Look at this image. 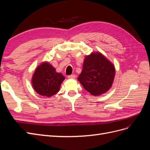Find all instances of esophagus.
Segmentation results:
<instances>
[{
    "instance_id": "34e87169",
    "label": "esophagus",
    "mask_w": 150,
    "mask_h": 150,
    "mask_svg": "<svg viewBox=\"0 0 150 150\" xmlns=\"http://www.w3.org/2000/svg\"><path fill=\"white\" fill-rule=\"evenodd\" d=\"M67 78L69 79H74L76 78V75L74 74H72V75H69L67 76Z\"/></svg>"
}]
</instances>
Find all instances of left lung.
I'll list each match as a JSON object with an SVG mask.
<instances>
[{"label": "left lung", "instance_id": "8db88e82", "mask_svg": "<svg viewBox=\"0 0 150 150\" xmlns=\"http://www.w3.org/2000/svg\"><path fill=\"white\" fill-rule=\"evenodd\" d=\"M115 67L100 52L86 56L78 80L93 96H99L110 89L114 81Z\"/></svg>", "mask_w": 150, "mask_h": 150}]
</instances>
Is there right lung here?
<instances>
[{
	"label": "right lung",
	"mask_w": 150,
	"mask_h": 150,
	"mask_svg": "<svg viewBox=\"0 0 150 150\" xmlns=\"http://www.w3.org/2000/svg\"><path fill=\"white\" fill-rule=\"evenodd\" d=\"M64 79L65 77L60 72H57L49 62L44 61L36 67L31 83L38 94L50 98L59 92Z\"/></svg>",
	"instance_id": "obj_1"
}]
</instances>
